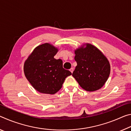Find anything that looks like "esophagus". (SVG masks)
I'll return each mask as SVG.
<instances>
[{
    "instance_id": "34e87169",
    "label": "esophagus",
    "mask_w": 131,
    "mask_h": 131,
    "mask_svg": "<svg viewBox=\"0 0 131 131\" xmlns=\"http://www.w3.org/2000/svg\"><path fill=\"white\" fill-rule=\"evenodd\" d=\"M70 71L72 73V72H73V71H74V68H71Z\"/></svg>"
}]
</instances>
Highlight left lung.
Here are the masks:
<instances>
[{
	"mask_svg": "<svg viewBox=\"0 0 131 131\" xmlns=\"http://www.w3.org/2000/svg\"><path fill=\"white\" fill-rule=\"evenodd\" d=\"M77 66L72 73L81 87L87 91H95L104 85L110 72V63L99 50L91 44L75 51Z\"/></svg>",
	"mask_w": 131,
	"mask_h": 131,
	"instance_id": "left-lung-1",
	"label": "left lung"
}]
</instances>
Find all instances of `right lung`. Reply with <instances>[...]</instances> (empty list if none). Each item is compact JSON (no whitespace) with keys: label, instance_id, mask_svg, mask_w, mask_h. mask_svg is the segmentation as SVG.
I'll return each mask as SVG.
<instances>
[{"label":"right lung","instance_id":"obj_1","mask_svg":"<svg viewBox=\"0 0 131 131\" xmlns=\"http://www.w3.org/2000/svg\"><path fill=\"white\" fill-rule=\"evenodd\" d=\"M57 49L49 43L34 49L24 66L25 75L36 91L54 94L61 88L67 77L72 74L63 67V61L55 59Z\"/></svg>","mask_w":131,"mask_h":131}]
</instances>
